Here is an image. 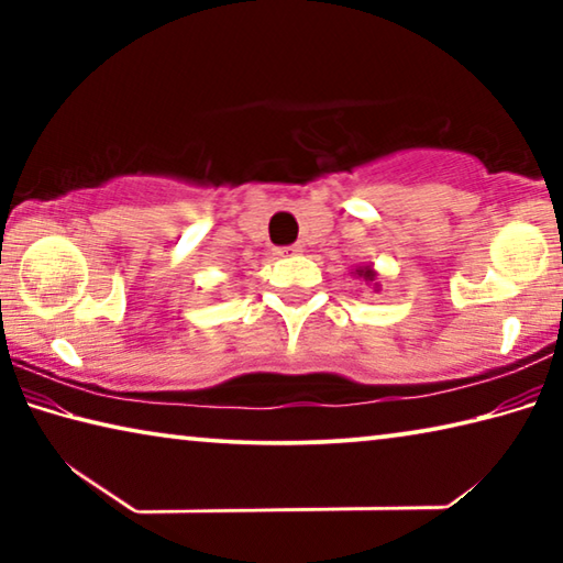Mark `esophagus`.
Returning <instances> with one entry per match:
<instances>
[{"mask_svg": "<svg viewBox=\"0 0 563 563\" xmlns=\"http://www.w3.org/2000/svg\"><path fill=\"white\" fill-rule=\"evenodd\" d=\"M278 253H280V255H285V258H288V255H298V253H302V247H300V245H288V247H280Z\"/></svg>", "mask_w": 563, "mask_h": 563, "instance_id": "34e87169", "label": "esophagus"}]
</instances>
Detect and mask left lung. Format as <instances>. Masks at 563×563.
Instances as JSON below:
<instances>
[{"label": "left lung", "instance_id": "obj_1", "mask_svg": "<svg viewBox=\"0 0 563 563\" xmlns=\"http://www.w3.org/2000/svg\"><path fill=\"white\" fill-rule=\"evenodd\" d=\"M352 275H355L357 280H365L367 285H373V290L377 292L379 290V283H377V271L373 268V265H355V268H352Z\"/></svg>", "mask_w": 563, "mask_h": 563}]
</instances>
